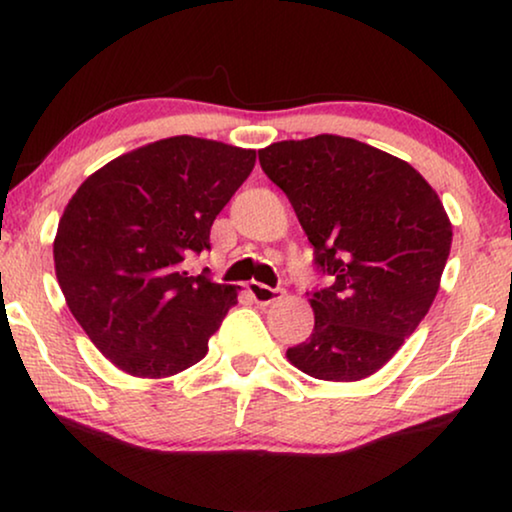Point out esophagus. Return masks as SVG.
Returning a JSON list of instances; mask_svg holds the SVG:
<instances>
[{
  "label": "esophagus",
  "instance_id": "34e87169",
  "mask_svg": "<svg viewBox=\"0 0 512 512\" xmlns=\"http://www.w3.org/2000/svg\"><path fill=\"white\" fill-rule=\"evenodd\" d=\"M249 293L258 305H270V303H275V300L284 296L282 289H272V286H265V284H258V282L249 284Z\"/></svg>",
  "mask_w": 512,
  "mask_h": 512
}]
</instances>
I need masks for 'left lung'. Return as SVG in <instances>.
Returning a JSON list of instances; mask_svg holds the SVG:
<instances>
[{
  "mask_svg": "<svg viewBox=\"0 0 512 512\" xmlns=\"http://www.w3.org/2000/svg\"><path fill=\"white\" fill-rule=\"evenodd\" d=\"M289 198L314 268V331L286 349L298 370L328 382L373 375L426 317L452 244L443 202L415 167L338 135L258 151Z\"/></svg>",
  "mask_w": 512,
  "mask_h": 512,
  "instance_id": "obj_1",
  "label": "left lung"
}]
</instances>
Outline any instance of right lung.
<instances>
[{
  "label": "right lung",
  "instance_id": "add662e5",
  "mask_svg": "<svg viewBox=\"0 0 512 512\" xmlns=\"http://www.w3.org/2000/svg\"><path fill=\"white\" fill-rule=\"evenodd\" d=\"M256 163V151L170 137L111 160L83 181L53 244L60 289L93 345L116 368L167 377L207 354L237 303L188 261Z\"/></svg>",
  "mask_w": 512,
  "mask_h": 512
}]
</instances>
